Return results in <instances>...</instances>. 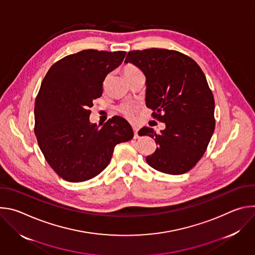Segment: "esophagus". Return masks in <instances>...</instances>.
<instances>
[{
    "label": "esophagus",
    "mask_w": 255,
    "mask_h": 255,
    "mask_svg": "<svg viewBox=\"0 0 255 255\" xmlns=\"http://www.w3.org/2000/svg\"><path fill=\"white\" fill-rule=\"evenodd\" d=\"M133 132H134V139H137L139 136H138V128L137 127H133Z\"/></svg>",
    "instance_id": "obj_1"
}]
</instances>
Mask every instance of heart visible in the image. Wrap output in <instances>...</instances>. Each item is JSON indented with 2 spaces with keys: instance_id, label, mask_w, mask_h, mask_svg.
Returning a JSON list of instances; mask_svg holds the SVG:
<instances>
[{
  "instance_id": "b5f03b06",
  "label": "heart",
  "mask_w": 255,
  "mask_h": 255,
  "mask_svg": "<svg viewBox=\"0 0 255 255\" xmlns=\"http://www.w3.org/2000/svg\"><path fill=\"white\" fill-rule=\"evenodd\" d=\"M136 72H140V70L134 66V65H126L125 68H124V75L125 77H128V76H131L133 74H136ZM120 111L121 113L126 116L127 118L131 119L133 116H134V112H135V106L132 105V104H124L120 107Z\"/></svg>"
}]
</instances>
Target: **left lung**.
<instances>
[{
    "mask_svg": "<svg viewBox=\"0 0 255 255\" xmlns=\"http://www.w3.org/2000/svg\"><path fill=\"white\" fill-rule=\"evenodd\" d=\"M125 63L144 74L145 104L165 124L159 134L148 127L138 132L158 145L147 163L167 174L189 171L204 155L215 130V102L203 70L191 57L162 48L130 51Z\"/></svg>",
    "mask_w": 255,
    "mask_h": 255,
    "instance_id": "8db88e82",
    "label": "left lung"
}]
</instances>
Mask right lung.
I'll return each mask as SVG.
<instances>
[{"label":"right lung","instance_id":"obj_1","mask_svg":"<svg viewBox=\"0 0 255 255\" xmlns=\"http://www.w3.org/2000/svg\"><path fill=\"white\" fill-rule=\"evenodd\" d=\"M125 51L83 50L48 70L35 101V135L53 170L63 179L82 183L101 173L114 148L129 141L131 125L115 116L103 126L90 121V108L103 94L107 75L124 60Z\"/></svg>","mask_w":255,"mask_h":255}]
</instances>
